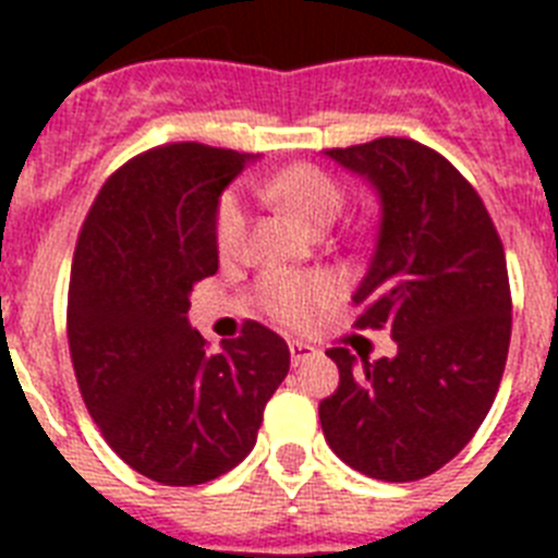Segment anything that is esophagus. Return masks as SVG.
I'll use <instances>...</instances> for the list:
<instances>
[{
    "mask_svg": "<svg viewBox=\"0 0 558 558\" xmlns=\"http://www.w3.org/2000/svg\"><path fill=\"white\" fill-rule=\"evenodd\" d=\"M313 354H315V347H310V343H304V340H290V360H293V366L307 363Z\"/></svg>",
    "mask_w": 558,
    "mask_h": 558,
    "instance_id": "34e87169",
    "label": "esophagus"
}]
</instances>
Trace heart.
<instances>
[{"instance_id": "1", "label": "heart", "mask_w": 558, "mask_h": 558, "mask_svg": "<svg viewBox=\"0 0 558 558\" xmlns=\"http://www.w3.org/2000/svg\"><path fill=\"white\" fill-rule=\"evenodd\" d=\"M254 192L268 204L282 206L290 215L307 223L310 229H327L335 223V218L343 209V186L324 172L322 167L313 165H295L288 170L268 175V179H256ZM251 234V211L245 204L243 192L229 190L218 201L215 211V245L223 259H236L248 248ZM259 304L265 313L274 315L276 322L288 324V327H302L313 322L315 315L322 313L327 304H332L335 282L324 274H274L263 276L259 282Z\"/></svg>"}]
</instances>
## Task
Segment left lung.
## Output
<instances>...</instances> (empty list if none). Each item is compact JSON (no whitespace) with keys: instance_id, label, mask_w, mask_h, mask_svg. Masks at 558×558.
Segmentation results:
<instances>
[{"instance_id":"obj_1","label":"left lung","mask_w":558,"mask_h":558,"mask_svg":"<svg viewBox=\"0 0 558 558\" xmlns=\"http://www.w3.org/2000/svg\"><path fill=\"white\" fill-rule=\"evenodd\" d=\"M377 190L383 218L352 302L360 329H388L393 357L327 349L338 391L318 405L324 438L352 470L388 483L433 475L470 445L500 388L511 290L500 234L475 186L402 136L332 147Z\"/></svg>"}]
</instances>
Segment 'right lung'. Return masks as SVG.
<instances>
[{
	"label": "right lung",
	"instance_id": "1",
	"mask_svg": "<svg viewBox=\"0 0 558 558\" xmlns=\"http://www.w3.org/2000/svg\"><path fill=\"white\" fill-rule=\"evenodd\" d=\"M251 156L175 142L102 184L77 236L66 335L77 388L117 456L165 486H198L256 445L290 349L263 324L220 352L186 322L192 288L218 274L220 192Z\"/></svg>",
	"mask_w": 558,
	"mask_h": 558
}]
</instances>
